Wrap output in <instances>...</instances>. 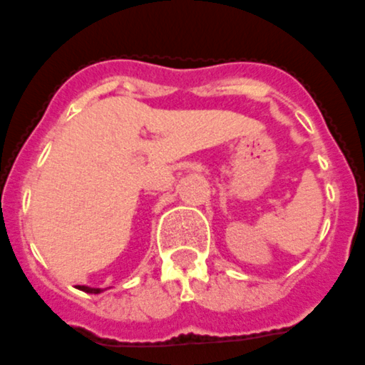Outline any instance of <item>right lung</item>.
<instances>
[{"label":"right lung","mask_w":365,"mask_h":365,"mask_svg":"<svg viewBox=\"0 0 365 365\" xmlns=\"http://www.w3.org/2000/svg\"><path fill=\"white\" fill-rule=\"evenodd\" d=\"M83 292H88V294H101V288H88V286H79Z\"/></svg>","instance_id":"right-lung-1"}]
</instances>
